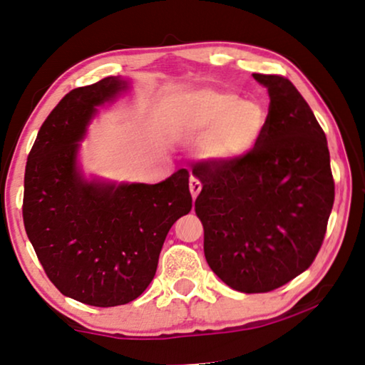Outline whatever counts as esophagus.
Masks as SVG:
<instances>
[{"instance_id":"esophagus-1","label":"esophagus","mask_w":365,"mask_h":365,"mask_svg":"<svg viewBox=\"0 0 365 365\" xmlns=\"http://www.w3.org/2000/svg\"><path fill=\"white\" fill-rule=\"evenodd\" d=\"M188 185H190V193H192V197L197 198L200 192H201V182L198 180L197 177H192V178H190Z\"/></svg>"}]
</instances>
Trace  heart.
Listing matches in <instances>:
<instances>
[{"label": "heart", "instance_id": "obj_1", "mask_svg": "<svg viewBox=\"0 0 365 365\" xmlns=\"http://www.w3.org/2000/svg\"><path fill=\"white\" fill-rule=\"evenodd\" d=\"M180 121L190 134L205 135L203 155L236 160L254 149L267 124L262 105L231 91L201 90L185 98Z\"/></svg>", "mask_w": 365, "mask_h": 365}]
</instances>
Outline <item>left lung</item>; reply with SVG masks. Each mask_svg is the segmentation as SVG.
<instances>
[{
    "instance_id": "1",
    "label": "left lung",
    "mask_w": 365,
    "mask_h": 365,
    "mask_svg": "<svg viewBox=\"0 0 365 365\" xmlns=\"http://www.w3.org/2000/svg\"><path fill=\"white\" fill-rule=\"evenodd\" d=\"M269 91L267 124L251 152L203 162L195 211L205 230V257L226 285L265 293L313 264L334 203L324 130L293 83L252 73Z\"/></svg>"
}]
</instances>
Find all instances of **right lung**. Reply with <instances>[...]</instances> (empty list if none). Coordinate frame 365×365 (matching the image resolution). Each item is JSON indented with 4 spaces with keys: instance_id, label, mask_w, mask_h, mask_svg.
<instances>
[{
    "instance_id": "add662e5",
    "label": "right lung",
    "mask_w": 365,
    "mask_h": 365,
    "mask_svg": "<svg viewBox=\"0 0 365 365\" xmlns=\"http://www.w3.org/2000/svg\"><path fill=\"white\" fill-rule=\"evenodd\" d=\"M126 86L106 77L65 95L26 164V235L48 280L91 307L135 300L154 279L167 232L192 210L187 168L155 185L86 182L80 173L78 140L96 106Z\"/></svg>"
}]
</instances>
